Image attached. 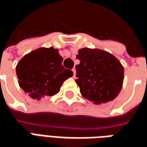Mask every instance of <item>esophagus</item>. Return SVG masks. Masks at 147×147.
<instances>
[{"mask_svg": "<svg viewBox=\"0 0 147 147\" xmlns=\"http://www.w3.org/2000/svg\"><path fill=\"white\" fill-rule=\"evenodd\" d=\"M72 71H73V77L75 78V77H76V68H73V69H72Z\"/></svg>", "mask_w": 147, "mask_h": 147, "instance_id": "34e87169", "label": "esophagus"}]
</instances>
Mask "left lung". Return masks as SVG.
<instances>
[{
    "instance_id": "left-lung-1",
    "label": "left lung",
    "mask_w": 147,
    "mask_h": 147,
    "mask_svg": "<svg viewBox=\"0 0 147 147\" xmlns=\"http://www.w3.org/2000/svg\"><path fill=\"white\" fill-rule=\"evenodd\" d=\"M76 58V83L83 97L96 105L116 98L123 86V67L113 55L98 49L83 48Z\"/></svg>"
}]
</instances>
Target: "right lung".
I'll use <instances>...</instances> for the list:
<instances>
[{
    "label": "right lung",
    "instance_id": "1",
    "mask_svg": "<svg viewBox=\"0 0 147 147\" xmlns=\"http://www.w3.org/2000/svg\"><path fill=\"white\" fill-rule=\"evenodd\" d=\"M63 58L53 47L39 48L25 55L16 65L20 86L32 98L53 96L64 81L73 76L62 65Z\"/></svg>",
    "mask_w": 147,
    "mask_h": 147
}]
</instances>
